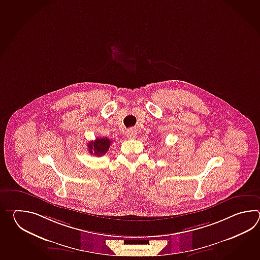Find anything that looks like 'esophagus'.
<instances>
[{"instance_id": "esophagus-1", "label": "esophagus", "mask_w": 260, "mask_h": 260, "mask_svg": "<svg viewBox=\"0 0 260 260\" xmlns=\"http://www.w3.org/2000/svg\"><path fill=\"white\" fill-rule=\"evenodd\" d=\"M126 135H127V137L129 138H135L137 137V130H136V129H132V128H130L129 130H127Z\"/></svg>"}]
</instances>
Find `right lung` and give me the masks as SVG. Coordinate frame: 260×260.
<instances>
[{
	"label": "right lung",
	"mask_w": 260,
	"mask_h": 260,
	"mask_svg": "<svg viewBox=\"0 0 260 260\" xmlns=\"http://www.w3.org/2000/svg\"><path fill=\"white\" fill-rule=\"evenodd\" d=\"M111 140L108 138H96L94 141H91L87 145L89 152L95 156L105 155L111 147Z\"/></svg>",
	"instance_id": "obj_1"
}]
</instances>
